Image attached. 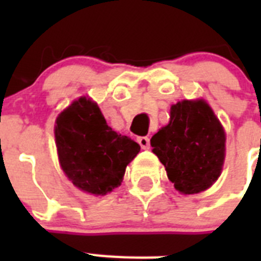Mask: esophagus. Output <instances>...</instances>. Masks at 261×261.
I'll list each match as a JSON object with an SVG mask.
<instances>
[{
  "label": "esophagus",
  "mask_w": 261,
  "mask_h": 261,
  "mask_svg": "<svg viewBox=\"0 0 261 261\" xmlns=\"http://www.w3.org/2000/svg\"><path fill=\"white\" fill-rule=\"evenodd\" d=\"M138 144L142 149L147 150V149H150V138L147 137V136H144V137H138Z\"/></svg>",
  "instance_id": "1"
}]
</instances>
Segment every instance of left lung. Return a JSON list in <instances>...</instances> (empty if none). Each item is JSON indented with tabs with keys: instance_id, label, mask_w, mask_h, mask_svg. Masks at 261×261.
Segmentation results:
<instances>
[{
	"instance_id": "1",
	"label": "left lung",
	"mask_w": 261,
	"mask_h": 261,
	"mask_svg": "<svg viewBox=\"0 0 261 261\" xmlns=\"http://www.w3.org/2000/svg\"><path fill=\"white\" fill-rule=\"evenodd\" d=\"M225 142L223 126L204 99L172 105L170 123L150 140L168 179L184 195L208 190L218 179L225 161Z\"/></svg>"
}]
</instances>
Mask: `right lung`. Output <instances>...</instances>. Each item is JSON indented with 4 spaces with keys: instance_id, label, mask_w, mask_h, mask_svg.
Segmentation results:
<instances>
[{
    "instance_id": "right-lung-1",
    "label": "right lung",
    "mask_w": 261,
    "mask_h": 261,
    "mask_svg": "<svg viewBox=\"0 0 261 261\" xmlns=\"http://www.w3.org/2000/svg\"><path fill=\"white\" fill-rule=\"evenodd\" d=\"M57 154L62 171L84 192L103 196L119 187L140 145L107 125L95 102L82 96L57 116Z\"/></svg>"
}]
</instances>
